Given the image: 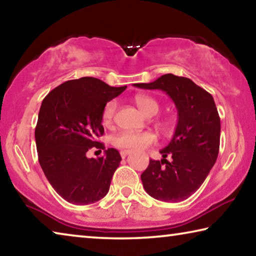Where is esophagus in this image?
Instances as JSON below:
<instances>
[{
  "label": "esophagus",
  "instance_id": "obj_1",
  "mask_svg": "<svg viewBox=\"0 0 256 256\" xmlns=\"http://www.w3.org/2000/svg\"><path fill=\"white\" fill-rule=\"evenodd\" d=\"M129 153H130V150H120V156H122V158H126V156H127Z\"/></svg>",
  "mask_w": 256,
  "mask_h": 256
}]
</instances>
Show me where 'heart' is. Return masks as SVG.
Returning a JSON list of instances; mask_svg holds the SVG:
<instances>
[{
    "instance_id": "b5f03b06",
    "label": "heart",
    "mask_w": 256,
    "mask_h": 256,
    "mask_svg": "<svg viewBox=\"0 0 256 256\" xmlns=\"http://www.w3.org/2000/svg\"><path fill=\"white\" fill-rule=\"evenodd\" d=\"M135 103L140 110L148 116H153L160 111V104L150 95L138 94L135 96ZM118 104L114 100L108 102L102 111V122L104 126H111L114 119ZM156 136L150 132H129L124 130L113 137L112 143L119 148L128 150H140L156 144Z\"/></svg>"
}]
</instances>
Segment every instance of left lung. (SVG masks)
<instances>
[{
	"instance_id": "1",
	"label": "left lung",
	"mask_w": 256,
	"mask_h": 256,
	"mask_svg": "<svg viewBox=\"0 0 256 256\" xmlns=\"http://www.w3.org/2000/svg\"><path fill=\"white\" fill-rule=\"evenodd\" d=\"M134 86L166 92L177 106V128L169 145L160 150L163 158H150L140 179L156 200L182 202L200 187L219 154L221 127L214 100L190 78L172 74Z\"/></svg>"
}]
</instances>
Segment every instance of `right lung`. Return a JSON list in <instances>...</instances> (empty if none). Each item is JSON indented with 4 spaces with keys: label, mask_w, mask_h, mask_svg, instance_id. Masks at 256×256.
Wrapping results in <instances>:
<instances>
[{
    "label": "right lung",
    "mask_w": 256,
    "mask_h": 256,
    "mask_svg": "<svg viewBox=\"0 0 256 256\" xmlns=\"http://www.w3.org/2000/svg\"><path fill=\"white\" fill-rule=\"evenodd\" d=\"M127 86L112 87L93 77L68 80L42 102L35 128L38 161L48 182L66 202L87 205L103 198L121 156L116 148L88 159L92 147L106 149L102 111Z\"/></svg>",
    "instance_id": "right-lung-1"
}]
</instances>
